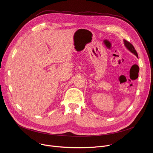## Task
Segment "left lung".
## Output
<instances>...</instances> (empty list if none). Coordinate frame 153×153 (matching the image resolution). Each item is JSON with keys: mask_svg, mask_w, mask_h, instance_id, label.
<instances>
[{"mask_svg": "<svg viewBox=\"0 0 153 153\" xmlns=\"http://www.w3.org/2000/svg\"><path fill=\"white\" fill-rule=\"evenodd\" d=\"M123 42H124V43H125V45L126 46V47L131 51V53H134L137 57H138V54H137V53L136 51V50H135L134 46L131 43L129 42L126 40H123Z\"/></svg>", "mask_w": 153, "mask_h": 153, "instance_id": "1", "label": "left lung"}]
</instances>
